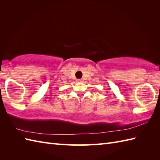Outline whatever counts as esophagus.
Instances as JSON below:
<instances>
[{
    "mask_svg": "<svg viewBox=\"0 0 160 160\" xmlns=\"http://www.w3.org/2000/svg\"><path fill=\"white\" fill-rule=\"evenodd\" d=\"M77 82H82V79H78V80H77Z\"/></svg>",
    "mask_w": 160,
    "mask_h": 160,
    "instance_id": "1",
    "label": "esophagus"
}]
</instances>
